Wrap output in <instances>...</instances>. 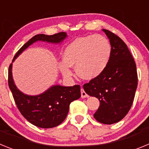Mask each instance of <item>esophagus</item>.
<instances>
[{"mask_svg": "<svg viewBox=\"0 0 149 149\" xmlns=\"http://www.w3.org/2000/svg\"><path fill=\"white\" fill-rule=\"evenodd\" d=\"M88 97H89V95L85 93V91L84 90V89L81 88V98H88Z\"/></svg>", "mask_w": 149, "mask_h": 149, "instance_id": "1", "label": "esophagus"}]
</instances>
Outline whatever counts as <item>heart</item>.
Wrapping results in <instances>:
<instances>
[{"label":"heart","instance_id":"obj_1","mask_svg":"<svg viewBox=\"0 0 149 149\" xmlns=\"http://www.w3.org/2000/svg\"><path fill=\"white\" fill-rule=\"evenodd\" d=\"M111 45L109 40L101 35H89L75 39L63 52L64 61L60 69L65 77L72 75L71 66H75L80 77L91 80L100 75L110 60Z\"/></svg>","mask_w":149,"mask_h":149}]
</instances>
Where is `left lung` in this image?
<instances>
[{"mask_svg":"<svg viewBox=\"0 0 149 149\" xmlns=\"http://www.w3.org/2000/svg\"><path fill=\"white\" fill-rule=\"evenodd\" d=\"M102 30L110 39L111 56L104 72L84 84V89L100 101L95 119L111 125L122 120L131 109L137 87V72L125 43L110 30Z\"/></svg>","mask_w":149,"mask_h":149,"instance_id":"1","label":"left lung"}]
</instances>
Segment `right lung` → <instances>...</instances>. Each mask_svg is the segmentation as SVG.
I'll return each instance as SVG.
<instances>
[{"label":"right lung","mask_w":149,"mask_h":149,"mask_svg":"<svg viewBox=\"0 0 149 149\" xmlns=\"http://www.w3.org/2000/svg\"><path fill=\"white\" fill-rule=\"evenodd\" d=\"M67 37L65 32L48 36L38 34L31 38L15 54L13 62L26 48L38 41L58 44ZM11 63L9 67L8 84L13 93L15 104L29 122L42 128H51L59 125L66 118L71 102L81 97V86H63L54 85L38 95L24 94L15 86L13 78Z\"/></svg>","instance_id":"add662e5"}]
</instances>
